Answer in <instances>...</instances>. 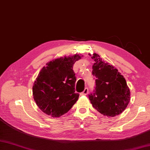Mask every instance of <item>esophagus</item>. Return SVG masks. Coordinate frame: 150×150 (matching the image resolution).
Segmentation results:
<instances>
[{
  "label": "esophagus",
  "instance_id": "obj_1",
  "mask_svg": "<svg viewBox=\"0 0 150 150\" xmlns=\"http://www.w3.org/2000/svg\"><path fill=\"white\" fill-rule=\"evenodd\" d=\"M88 93V88H85L84 91L81 93V95H86Z\"/></svg>",
  "mask_w": 150,
  "mask_h": 150
}]
</instances>
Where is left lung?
Masks as SVG:
<instances>
[{
    "instance_id": "8db88e82",
    "label": "left lung",
    "mask_w": 150,
    "mask_h": 150,
    "mask_svg": "<svg viewBox=\"0 0 150 150\" xmlns=\"http://www.w3.org/2000/svg\"><path fill=\"white\" fill-rule=\"evenodd\" d=\"M91 59L95 61L92 74L96 79L95 90L88 95L89 99L93 107L103 115H118L126 109L130 100V91L125 79L98 54L93 53Z\"/></svg>"
}]
</instances>
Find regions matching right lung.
<instances>
[{
  "label": "right lung",
  "mask_w": 150,
  "mask_h": 150,
  "mask_svg": "<svg viewBox=\"0 0 150 150\" xmlns=\"http://www.w3.org/2000/svg\"><path fill=\"white\" fill-rule=\"evenodd\" d=\"M82 56L60 57L47 62L33 86V98L44 113L59 117L66 113L78 100L73 66Z\"/></svg>",
  "instance_id": "1"
}]
</instances>
